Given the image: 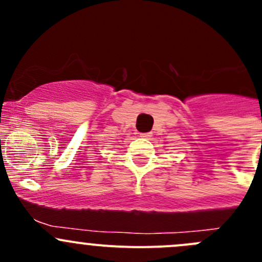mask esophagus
Instances as JSON below:
<instances>
[{
  "mask_svg": "<svg viewBox=\"0 0 262 262\" xmlns=\"http://www.w3.org/2000/svg\"><path fill=\"white\" fill-rule=\"evenodd\" d=\"M141 137L143 139H149L152 137V133H141Z\"/></svg>",
  "mask_w": 262,
  "mask_h": 262,
  "instance_id": "1",
  "label": "esophagus"
}]
</instances>
